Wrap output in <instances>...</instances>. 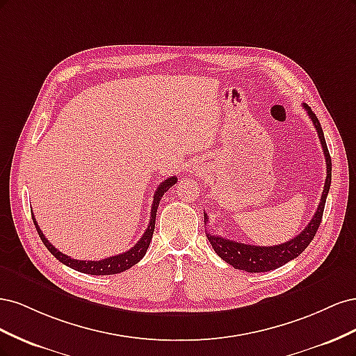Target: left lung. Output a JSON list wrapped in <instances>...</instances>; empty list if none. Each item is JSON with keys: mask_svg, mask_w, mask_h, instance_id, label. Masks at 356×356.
I'll return each instance as SVG.
<instances>
[{"mask_svg": "<svg viewBox=\"0 0 356 356\" xmlns=\"http://www.w3.org/2000/svg\"><path fill=\"white\" fill-rule=\"evenodd\" d=\"M303 106L307 111L310 120L314 122V126H315L318 136L321 139L322 149H324L325 163H327V179H325L324 191H322V196H321V202L318 204V209L314 215V218H312L310 222L307 224V227L298 236H296L294 239H291L285 243L275 245V246L248 245V243L234 242L227 238H221V236L208 233L207 238L211 242L213 251L217 252L225 263H229L234 268H239V270H245L248 273H260V272L275 270V268L286 264L291 260H294V258H297L301 252H303L309 246V243L314 241L315 234L319 229L322 213H324V208H325L327 195H328L330 186H331V157H330L328 148H327L324 132H322V127H321V123L318 120L316 114L312 111L310 106H307L306 104H303ZM203 217H204V222H207L208 215L203 213Z\"/></svg>", "mask_w": 356, "mask_h": 356, "instance_id": "8db88e82", "label": "left lung"}]
</instances>
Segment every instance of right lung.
I'll return each instance as SVG.
<instances>
[{
  "label": "right lung",
  "instance_id": "add662e5",
  "mask_svg": "<svg viewBox=\"0 0 356 356\" xmlns=\"http://www.w3.org/2000/svg\"><path fill=\"white\" fill-rule=\"evenodd\" d=\"M178 179L177 177H170L168 179H165L161 184L157 187L156 193H154V199H153V207H152V217H149V222H148V227L145 230V233L143 234V238L138 241L136 245H134L131 250L123 252V254H118V255H113V257H106L104 260L99 261H84V260H75V258H71L65 254H62L60 251H58L55 246H53L47 239L46 236L42 234V232L40 230L38 224L34 218V215H32V220H34L35 224V229L40 234V238L44 243V246L47 250L55 255L60 263H63L65 266L74 268V270L81 272V273H88V275H115V273H122L127 268H131L132 266H135L138 261H141V258L145 255L149 242H152L153 238V233H154V225H156V212L159 208V203L160 199L163 197L165 193L175 184Z\"/></svg>",
  "mask_w": 356,
  "mask_h": 356
}]
</instances>
